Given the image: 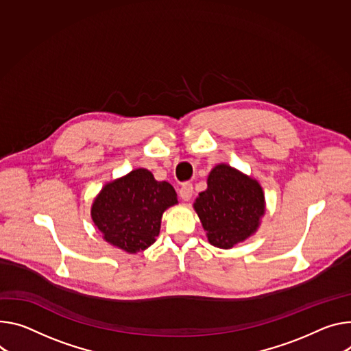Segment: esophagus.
Wrapping results in <instances>:
<instances>
[{
    "label": "esophagus",
    "instance_id": "34e87169",
    "mask_svg": "<svg viewBox=\"0 0 351 351\" xmlns=\"http://www.w3.org/2000/svg\"><path fill=\"white\" fill-rule=\"evenodd\" d=\"M179 196H180L182 200H184V202L192 199V196H193V184H192V183H184V184L180 187V190H179Z\"/></svg>",
    "mask_w": 351,
    "mask_h": 351
}]
</instances>
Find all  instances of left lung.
I'll use <instances>...</instances> for the list:
<instances>
[{
  "label": "left lung",
  "instance_id": "8db88e82",
  "mask_svg": "<svg viewBox=\"0 0 351 351\" xmlns=\"http://www.w3.org/2000/svg\"><path fill=\"white\" fill-rule=\"evenodd\" d=\"M208 242L231 249L256 234L266 213L262 184L228 164L215 165L193 204Z\"/></svg>",
  "mask_w": 351,
  "mask_h": 351
}]
</instances>
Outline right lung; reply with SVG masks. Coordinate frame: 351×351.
Listing matches in <instances>:
<instances>
[{
  "instance_id": "1",
  "label": "right lung",
  "mask_w": 351,
  "mask_h": 351,
  "mask_svg": "<svg viewBox=\"0 0 351 351\" xmlns=\"http://www.w3.org/2000/svg\"><path fill=\"white\" fill-rule=\"evenodd\" d=\"M175 204L178 195L171 183L137 168L102 187L92 202L90 217L108 243L137 253L156 241L162 214Z\"/></svg>"
}]
</instances>
